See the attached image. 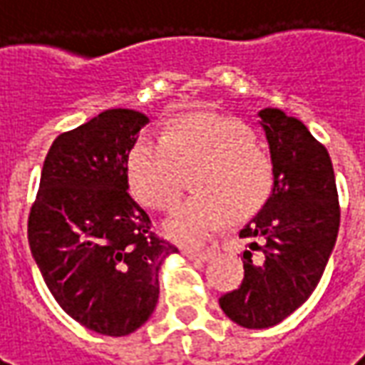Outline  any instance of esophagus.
<instances>
[{"mask_svg": "<svg viewBox=\"0 0 365 365\" xmlns=\"http://www.w3.org/2000/svg\"><path fill=\"white\" fill-rule=\"evenodd\" d=\"M183 254H185L190 260L195 262H207L213 258V252H209V250H183Z\"/></svg>", "mask_w": 365, "mask_h": 365, "instance_id": "esophagus-1", "label": "esophagus"}]
</instances>
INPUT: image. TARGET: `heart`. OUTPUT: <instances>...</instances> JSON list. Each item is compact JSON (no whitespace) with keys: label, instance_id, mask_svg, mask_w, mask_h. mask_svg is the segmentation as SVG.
Returning a JSON list of instances; mask_svg holds the SVG:
<instances>
[{"label":"heart","instance_id":"b5f03b06","mask_svg":"<svg viewBox=\"0 0 365 365\" xmlns=\"http://www.w3.org/2000/svg\"><path fill=\"white\" fill-rule=\"evenodd\" d=\"M193 190L164 225L180 245H201L232 217L246 221L268 203L274 164L254 143L242 120L215 113H190L170 120L158 136L140 135L125 158L128 187L144 207L168 213L182 199L185 174Z\"/></svg>","mask_w":365,"mask_h":365}]
</instances>
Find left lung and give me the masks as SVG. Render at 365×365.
Listing matches in <instances>:
<instances>
[{
    "mask_svg": "<svg viewBox=\"0 0 365 365\" xmlns=\"http://www.w3.org/2000/svg\"><path fill=\"white\" fill-rule=\"evenodd\" d=\"M274 191L240 230L250 240L245 279L219 305L245 329H268L305 303L327 268L340 227L336 180L327 148L295 117L262 109ZM260 252L259 258L252 257Z\"/></svg>",
    "mask_w": 365,
    "mask_h": 365,
    "instance_id": "obj_1",
    "label": "left lung"
}]
</instances>
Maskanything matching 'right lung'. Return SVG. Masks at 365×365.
I'll return each mask as SVG.
<instances>
[{
  "label": "right lung",
  "instance_id": "1",
  "mask_svg": "<svg viewBox=\"0 0 365 365\" xmlns=\"http://www.w3.org/2000/svg\"><path fill=\"white\" fill-rule=\"evenodd\" d=\"M146 123L133 109H107L56 136L29 213V246L52 297L105 336L148 321L160 264L178 252L127 191L125 158Z\"/></svg>",
  "mask_w": 365,
  "mask_h": 365
}]
</instances>
